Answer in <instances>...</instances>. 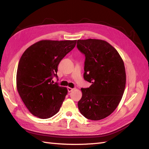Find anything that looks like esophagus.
I'll return each instance as SVG.
<instances>
[{"label": "esophagus", "instance_id": "esophagus-1", "mask_svg": "<svg viewBox=\"0 0 149 149\" xmlns=\"http://www.w3.org/2000/svg\"><path fill=\"white\" fill-rule=\"evenodd\" d=\"M73 90H74V88H72L70 87H68V92H71V91H72Z\"/></svg>", "mask_w": 149, "mask_h": 149}]
</instances>
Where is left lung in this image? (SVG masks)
Listing matches in <instances>:
<instances>
[{
    "mask_svg": "<svg viewBox=\"0 0 149 149\" xmlns=\"http://www.w3.org/2000/svg\"><path fill=\"white\" fill-rule=\"evenodd\" d=\"M77 47L86 57L84 79L92 83L81 89L79 109L88 119L105 118L116 109L124 92V63L118 51L104 40H78Z\"/></svg>",
    "mask_w": 149,
    "mask_h": 149,
    "instance_id": "1",
    "label": "left lung"
}]
</instances>
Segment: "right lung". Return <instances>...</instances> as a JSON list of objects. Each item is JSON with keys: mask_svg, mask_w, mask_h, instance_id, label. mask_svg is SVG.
Returning a JSON list of instances; mask_svg holds the SVG:
<instances>
[{"mask_svg": "<svg viewBox=\"0 0 149 149\" xmlns=\"http://www.w3.org/2000/svg\"><path fill=\"white\" fill-rule=\"evenodd\" d=\"M77 40L39 41L25 50L19 61L17 88L27 109L42 119L59 111L67 88L53 84L58 66L76 45Z\"/></svg>", "mask_w": 149, "mask_h": 149, "instance_id": "add662e5", "label": "right lung"}]
</instances>
